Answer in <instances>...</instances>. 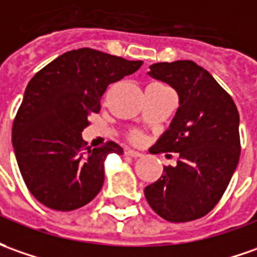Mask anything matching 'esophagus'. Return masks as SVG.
<instances>
[{"mask_svg": "<svg viewBox=\"0 0 257 257\" xmlns=\"http://www.w3.org/2000/svg\"><path fill=\"white\" fill-rule=\"evenodd\" d=\"M125 156H129V158H141L142 153L141 152L132 151V149H125Z\"/></svg>", "mask_w": 257, "mask_h": 257, "instance_id": "1", "label": "esophagus"}]
</instances>
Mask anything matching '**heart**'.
I'll return each mask as SVG.
<instances>
[{
    "instance_id": "heart-1",
    "label": "heart",
    "mask_w": 257,
    "mask_h": 257,
    "mask_svg": "<svg viewBox=\"0 0 257 257\" xmlns=\"http://www.w3.org/2000/svg\"><path fill=\"white\" fill-rule=\"evenodd\" d=\"M128 139L132 143H141L143 141L142 132H139V131H131L128 134Z\"/></svg>"
}]
</instances>
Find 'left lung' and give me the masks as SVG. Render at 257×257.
<instances>
[{
	"label": "left lung",
	"instance_id": "1",
	"mask_svg": "<svg viewBox=\"0 0 257 257\" xmlns=\"http://www.w3.org/2000/svg\"><path fill=\"white\" fill-rule=\"evenodd\" d=\"M152 77L177 91L180 106L152 153H177V166L145 188L152 209L166 221L207 215L224 195L240 156L239 112L232 97L191 60L155 63ZM172 156V155H169Z\"/></svg>",
	"mask_w": 257,
	"mask_h": 257
}]
</instances>
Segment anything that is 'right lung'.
Instances as JSON below:
<instances>
[{
  "mask_svg": "<svg viewBox=\"0 0 257 257\" xmlns=\"http://www.w3.org/2000/svg\"><path fill=\"white\" fill-rule=\"evenodd\" d=\"M142 63L83 48L59 56L29 81L12 145L26 187L45 207L73 211L98 194L106 155L123 151L112 141L92 149L81 132L99 112L108 85Z\"/></svg>",
  "mask_w": 257,
  "mask_h": 257,
  "instance_id": "obj_1",
  "label": "right lung"
}]
</instances>
